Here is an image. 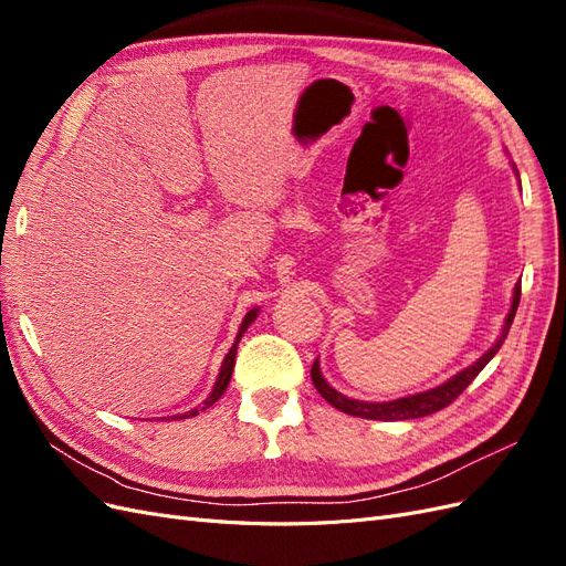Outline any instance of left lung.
I'll return each instance as SVG.
<instances>
[{"instance_id":"1","label":"left lung","mask_w":566,"mask_h":566,"mask_svg":"<svg viewBox=\"0 0 566 566\" xmlns=\"http://www.w3.org/2000/svg\"><path fill=\"white\" fill-rule=\"evenodd\" d=\"M520 297H522V283L515 285V297H512V310L505 318V328L499 337V342L479 358V361L470 368H465L462 373H458L455 378H451L449 382H443L430 391H422V394H413V397H406V399H397V401H385V403H368V401H356V399H349L345 397V394L335 391L328 382L323 380L321 375V368H318V361H314L312 366V382L316 387V391L321 394V397L328 401L331 406H335L337 410H342V413H349V416H356V418H366V420H410V418H424V416H432L437 413V410L447 408L451 401H455L462 391L468 389V385L476 378L479 373H482V368L491 361V358L495 356V352L501 349V345L507 337V331L512 325V318H515L517 314V306H520Z\"/></svg>"}]
</instances>
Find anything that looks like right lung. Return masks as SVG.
Masks as SVG:
<instances>
[{"label": "right lung", "mask_w": 566, "mask_h": 566, "mask_svg": "<svg viewBox=\"0 0 566 566\" xmlns=\"http://www.w3.org/2000/svg\"><path fill=\"white\" fill-rule=\"evenodd\" d=\"M256 318V310H252V312H248L245 314V318H243V323H241V331H238V337H235V342H233V347L229 349V354H227V358H224V364H221V370H219V378H217V385H214V389H212V394L208 399H205V403H202V408L200 410H205V408H210L221 394L227 391V387H229V382H231V373H233V364H235V347H238V342H241V337H243V333L248 331V325L252 323ZM193 416H198V408H193V410H186V413H181V416H175V418H193Z\"/></svg>", "instance_id": "obj_1"}]
</instances>
